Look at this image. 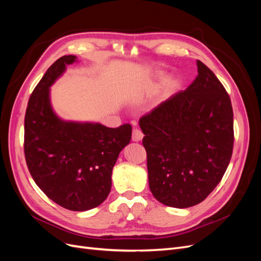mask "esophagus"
<instances>
[{"label": "esophagus", "instance_id": "obj_1", "mask_svg": "<svg viewBox=\"0 0 261 261\" xmlns=\"http://www.w3.org/2000/svg\"><path fill=\"white\" fill-rule=\"evenodd\" d=\"M143 137H144V134L139 128H134L133 129V140L134 141H139V140L143 139Z\"/></svg>", "mask_w": 261, "mask_h": 261}]
</instances>
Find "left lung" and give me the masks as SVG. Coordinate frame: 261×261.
Returning <instances> with one entry per match:
<instances>
[{
	"label": "left lung",
	"mask_w": 261,
	"mask_h": 261,
	"mask_svg": "<svg viewBox=\"0 0 261 261\" xmlns=\"http://www.w3.org/2000/svg\"><path fill=\"white\" fill-rule=\"evenodd\" d=\"M198 75L139 120L149 187L174 208L201 202L222 179L233 144L231 99L217 76L197 61Z\"/></svg>",
	"instance_id": "1"
}]
</instances>
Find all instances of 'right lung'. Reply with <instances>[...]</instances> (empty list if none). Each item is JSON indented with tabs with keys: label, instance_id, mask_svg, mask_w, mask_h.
<instances>
[{
	"label": "right lung",
	"instance_id": "obj_1",
	"mask_svg": "<svg viewBox=\"0 0 261 261\" xmlns=\"http://www.w3.org/2000/svg\"><path fill=\"white\" fill-rule=\"evenodd\" d=\"M64 55L36 86L25 115L23 151L39 188L55 203L72 211L98 207L111 191L112 170L132 138V126L110 128L100 123L63 121L54 113L50 87L73 64Z\"/></svg>",
	"mask_w": 261,
	"mask_h": 261
}]
</instances>
